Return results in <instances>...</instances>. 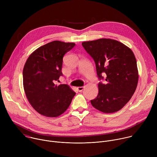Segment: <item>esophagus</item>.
<instances>
[{
  "instance_id": "esophagus-1",
  "label": "esophagus",
  "mask_w": 157,
  "mask_h": 157,
  "mask_svg": "<svg viewBox=\"0 0 157 157\" xmlns=\"http://www.w3.org/2000/svg\"><path fill=\"white\" fill-rule=\"evenodd\" d=\"M84 86H81V87H77V89H78V90L79 91V92H81L83 89H84Z\"/></svg>"
}]
</instances>
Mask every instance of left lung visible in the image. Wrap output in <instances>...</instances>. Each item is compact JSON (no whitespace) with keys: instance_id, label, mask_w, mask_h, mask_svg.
<instances>
[{"instance_id":"obj_1","label":"left lung","mask_w":157,"mask_h":157,"mask_svg":"<svg viewBox=\"0 0 157 157\" xmlns=\"http://www.w3.org/2000/svg\"><path fill=\"white\" fill-rule=\"evenodd\" d=\"M82 45L93 58L99 79L105 74V84H98L99 93L91 101L104 113L121 110L131 99L138 84L137 61L133 52L121 42L109 38L84 41Z\"/></svg>"}]
</instances>
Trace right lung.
<instances>
[{
	"mask_svg": "<svg viewBox=\"0 0 157 157\" xmlns=\"http://www.w3.org/2000/svg\"><path fill=\"white\" fill-rule=\"evenodd\" d=\"M75 46L74 43L53 41L34 51L23 70V84L31 105L44 116L56 117L70 106L75 93L67 84L57 86L63 75V58Z\"/></svg>",
	"mask_w": 157,
	"mask_h": 157,
	"instance_id": "obj_1",
	"label": "right lung"
}]
</instances>
